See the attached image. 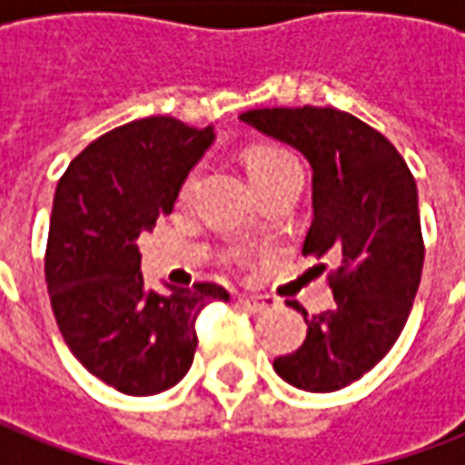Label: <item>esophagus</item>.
<instances>
[{"instance_id":"obj_1","label":"esophagus","mask_w":465,"mask_h":465,"mask_svg":"<svg viewBox=\"0 0 465 465\" xmlns=\"http://www.w3.org/2000/svg\"><path fill=\"white\" fill-rule=\"evenodd\" d=\"M239 305L249 312H267L274 305V300L264 298V295H242Z\"/></svg>"}]
</instances>
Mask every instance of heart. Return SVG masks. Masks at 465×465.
<instances>
[{"label":"heart","mask_w":465,"mask_h":465,"mask_svg":"<svg viewBox=\"0 0 465 465\" xmlns=\"http://www.w3.org/2000/svg\"><path fill=\"white\" fill-rule=\"evenodd\" d=\"M298 160L290 153H285V150H280V147H254V150H249V153L244 154V170L254 188H262L264 183L280 178V175H285L290 170H298ZM195 178H198V175L193 173L191 178L185 180V185H183V198L191 195L193 185H195Z\"/></svg>","instance_id":"obj_1"}]
</instances>
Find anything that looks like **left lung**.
<instances>
[{"label":"left lung","mask_w":465,"mask_h":465,"mask_svg":"<svg viewBox=\"0 0 465 465\" xmlns=\"http://www.w3.org/2000/svg\"><path fill=\"white\" fill-rule=\"evenodd\" d=\"M239 119L305 154L312 223L302 254L339 264L331 311L308 318L290 302L308 336L274 359V371L298 390H343L387 356L418 295L425 246L415 178L384 134L333 106L252 109Z\"/></svg>","instance_id":"obj_1"}]
</instances>
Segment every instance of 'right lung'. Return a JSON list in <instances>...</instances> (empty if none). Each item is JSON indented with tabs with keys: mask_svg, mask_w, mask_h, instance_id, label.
<instances>
[{
	"mask_svg": "<svg viewBox=\"0 0 465 465\" xmlns=\"http://www.w3.org/2000/svg\"><path fill=\"white\" fill-rule=\"evenodd\" d=\"M213 140V126L134 119L91 142L58 183L45 252L50 305L75 359L124 394L175 387L193 364L201 308L229 300L213 282L147 290L137 246L173 211Z\"/></svg>",
	"mask_w": 465,
	"mask_h": 465,
	"instance_id": "right-lung-1",
	"label": "right lung"
}]
</instances>
